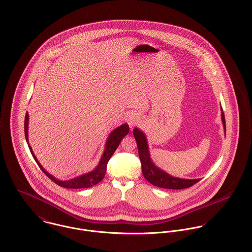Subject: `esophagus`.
Masks as SVG:
<instances>
[{
	"label": "esophagus",
	"instance_id": "obj_1",
	"mask_svg": "<svg viewBox=\"0 0 252 252\" xmlns=\"http://www.w3.org/2000/svg\"><path fill=\"white\" fill-rule=\"evenodd\" d=\"M135 123H136L135 118H129V119H128V124H129V126H134V124H135Z\"/></svg>",
	"mask_w": 252,
	"mask_h": 252
}]
</instances>
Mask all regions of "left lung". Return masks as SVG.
<instances>
[{"instance_id":"left-lung-1","label":"left lung","mask_w":252,"mask_h":252,"mask_svg":"<svg viewBox=\"0 0 252 252\" xmlns=\"http://www.w3.org/2000/svg\"><path fill=\"white\" fill-rule=\"evenodd\" d=\"M221 119L223 123L224 130L226 132V125H225V117L223 111L221 112ZM133 135L136 140L137 147H138V154H139L140 161L142 165V173L145 179L151 183L152 185L161 188V189H184L192 187L200 181V179L195 180H187V179H180L170 176L164 171L157 167L150 158L148 143L145 134L139 130L138 128L133 129Z\"/></svg>"}]
</instances>
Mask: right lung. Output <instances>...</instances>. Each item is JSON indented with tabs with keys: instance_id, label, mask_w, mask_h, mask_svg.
Listing matches in <instances>:
<instances>
[{
	"instance_id": "1",
	"label": "right lung",
	"mask_w": 252,
	"mask_h": 252,
	"mask_svg": "<svg viewBox=\"0 0 252 252\" xmlns=\"http://www.w3.org/2000/svg\"><path fill=\"white\" fill-rule=\"evenodd\" d=\"M28 121L29 115L28 113L25 116V125H24V130H25V137L26 141L28 143L29 149L31 151V154L32 155V158H34L35 162L37 163V165L41 169V171L50 179L52 180L55 184L58 186L62 187V188H65V189H86V188H91L96 184H98L105 176V172H106V167H107V163L109 161V159L111 158V157L114 154V152L116 151V149L118 148L119 144L121 143L122 139L128 133L129 131V127L127 126V124H124L121 126H119L118 128L114 129L112 132L110 133V135L108 136V139L106 141V146H105V150L104 153L101 157V159L97 165V167L95 168L94 171L87 173L84 175H81L79 177H76L74 179H70L68 181H59L57 180L55 177H53L52 175H50L48 172H46V170L40 165V163L38 162V160L36 159L35 156L33 155V152L31 148V146L29 145L28 141Z\"/></svg>"
}]
</instances>
